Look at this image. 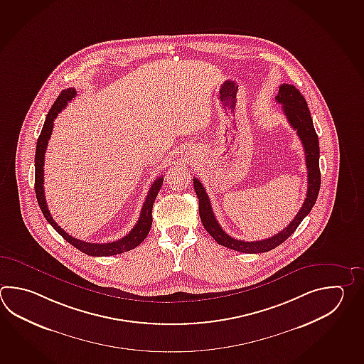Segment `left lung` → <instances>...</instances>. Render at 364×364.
Here are the masks:
<instances>
[{
    "instance_id": "obj_1",
    "label": "left lung",
    "mask_w": 364,
    "mask_h": 364,
    "mask_svg": "<svg viewBox=\"0 0 364 364\" xmlns=\"http://www.w3.org/2000/svg\"><path fill=\"white\" fill-rule=\"evenodd\" d=\"M279 104L282 105V112L288 119L291 128L297 131L298 137L302 141L306 156V167H307V193L304 198V205L298 211L297 215L287 225L282 232L272 237L260 240V241H241L230 237L227 235L219 223L216 220L214 211L211 208L210 198L200 180L193 178L194 191L198 197V210H200V222L205 230H208L210 236L215 240L219 245L225 246L232 250L247 254L269 252L276 246L282 244L290 235L297 230L298 225L306 216L310 214L314 208L320 189L319 170V139L315 132L312 123L311 114L307 107V102L301 92L291 84H282L279 88L277 96L274 97Z\"/></svg>"
}]
</instances>
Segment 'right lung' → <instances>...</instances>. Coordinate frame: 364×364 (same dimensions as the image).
Masks as SVG:
<instances>
[{
    "label": "right lung",
    "instance_id": "1",
    "mask_svg": "<svg viewBox=\"0 0 364 364\" xmlns=\"http://www.w3.org/2000/svg\"><path fill=\"white\" fill-rule=\"evenodd\" d=\"M76 96V90L74 88L62 90L60 96L55 100V102L52 106V109L48 112L46 119H45L44 127L41 129V134L38 136V145H36V154H35V192H36V198H38V206L41 208L45 219L49 222L54 230L60 233L62 237L66 240L68 244L75 246L77 250L90 255V257H109V255H117L122 252H129L134 249L136 246L140 245L142 241L148 236L149 230L151 228V210H153V203L156 200V196L159 193L162 184H164V176L156 178V181L151 184L149 189L146 200L144 202L141 208V214L139 220L136 223L131 232L120 240L107 242V244H92V242H85L82 240L70 236L65 230L60 228L57 223L54 222L50 211L46 205L44 193V159L45 151L48 146V141L52 134L53 126H54V119L65 109L67 102H70L74 97Z\"/></svg>",
    "mask_w": 364,
    "mask_h": 364
}]
</instances>
